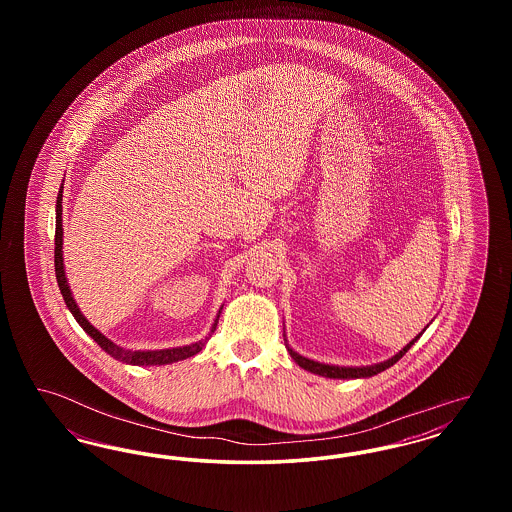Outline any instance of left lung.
Wrapping results in <instances>:
<instances>
[{
	"instance_id": "1",
	"label": "left lung",
	"mask_w": 512,
	"mask_h": 512,
	"mask_svg": "<svg viewBox=\"0 0 512 512\" xmlns=\"http://www.w3.org/2000/svg\"><path fill=\"white\" fill-rule=\"evenodd\" d=\"M424 330H426V328H424ZM424 330H422V332H424ZM422 332H420V334H422ZM420 334H418L413 341H409L397 355H393L388 361L370 366L324 365V363L311 361V359H307V357L295 353L288 343H286V347H288V351H290V355H292V359L297 365L301 366V368H305V370H309V372H313V374H318V376H324V378H370V376H374V374H378V372H384L386 368L395 365V363L413 347L414 341L420 338Z\"/></svg>"
}]
</instances>
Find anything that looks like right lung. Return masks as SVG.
<instances>
[{"label": "right lung", "instance_id": "obj_1", "mask_svg": "<svg viewBox=\"0 0 512 512\" xmlns=\"http://www.w3.org/2000/svg\"><path fill=\"white\" fill-rule=\"evenodd\" d=\"M63 184H61V192L57 195V205H55V276H57V284H59V290L63 293V299L69 307V311L73 313V317L76 318V322L84 328V332L92 338V340L98 343L99 347L111 355L113 359L122 361L126 365L136 366H161L171 365V363H178V361H184L188 357H194L195 353H199L205 345V341L211 338V334L215 332L217 328V322H219L220 311L217 318H215V324L211 326V332L209 336H205V340L195 341L192 345H182V347H171V349H155V351H132V349H124L121 345L113 343L109 338H105L98 328H94L88 318L84 317L74 301L73 293L69 288V282H67V276H65V265H63Z\"/></svg>", "mask_w": 512, "mask_h": 512}]
</instances>
